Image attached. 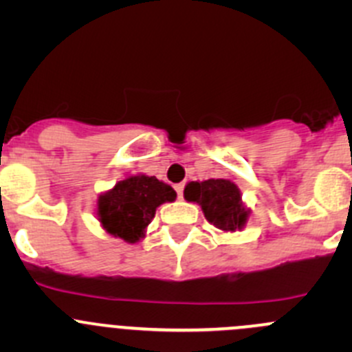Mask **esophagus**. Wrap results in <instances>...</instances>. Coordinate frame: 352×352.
I'll use <instances>...</instances> for the list:
<instances>
[{
  "instance_id": "esophagus-1",
  "label": "esophagus",
  "mask_w": 352,
  "mask_h": 352,
  "mask_svg": "<svg viewBox=\"0 0 352 352\" xmlns=\"http://www.w3.org/2000/svg\"><path fill=\"white\" fill-rule=\"evenodd\" d=\"M175 190H177V196L182 199V196H184V184H177Z\"/></svg>"
}]
</instances>
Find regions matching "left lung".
<instances>
[{"mask_svg":"<svg viewBox=\"0 0 352 352\" xmlns=\"http://www.w3.org/2000/svg\"><path fill=\"white\" fill-rule=\"evenodd\" d=\"M184 197L197 202L206 219L223 232H236L247 225L250 209L245 208L239 186L226 179H209L204 182H189Z\"/></svg>","mask_w":352,"mask_h":352,"instance_id":"left-lung-1","label":"left lung"}]
</instances>
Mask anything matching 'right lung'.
<instances>
[{"label": "right lung", "instance_id": "1", "mask_svg": "<svg viewBox=\"0 0 352 352\" xmlns=\"http://www.w3.org/2000/svg\"><path fill=\"white\" fill-rule=\"evenodd\" d=\"M177 192L156 177L144 173L119 180L97 199V218L102 228L116 239L136 243L146 233L158 206L173 202Z\"/></svg>", "mask_w": 352, "mask_h": 352}]
</instances>
